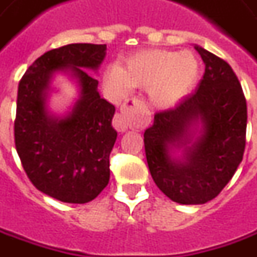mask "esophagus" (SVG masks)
Returning a JSON list of instances; mask_svg holds the SVG:
<instances>
[{
    "instance_id": "esophagus-1",
    "label": "esophagus",
    "mask_w": 257,
    "mask_h": 257,
    "mask_svg": "<svg viewBox=\"0 0 257 257\" xmlns=\"http://www.w3.org/2000/svg\"><path fill=\"white\" fill-rule=\"evenodd\" d=\"M144 121V103L139 99H130L123 103L120 113L114 117V128L125 132L128 127L140 125Z\"/></svg>"
}]
</instances>
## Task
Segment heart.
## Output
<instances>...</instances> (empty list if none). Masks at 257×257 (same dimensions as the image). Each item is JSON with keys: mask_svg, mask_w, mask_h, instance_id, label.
I'll list each match as a JSON object with an SVG mask.
<instances>
[{"mask_svg": "<svg viewBox=\"0 0 257 257\" xmlns=\"http://www.w3.org/2000/svg\"><path fill=\"white\" fill-rule=\"evenodd\" d=\"M201 76V63L192 52L147 49L130 56L121 68H108L104 82L118 96L132 87L147 89L157 108H170L188 94Z\"/></svg>", "mask_w": 257, "mask_h": 257, "instance_id": "b5f03b06", "label": "heart"}]
</instances>
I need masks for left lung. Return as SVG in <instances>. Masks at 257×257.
Segmentation results:
<instances>
[{
    "label": "left lung",
    "mask_w": 257,
    "mask_h": 257,
    "mask_svg": "<svg viewBox=\"0 0 257 257\" xmlns=\"http://www.w3.org/2000/svg\"><path fill=\"white\" fill-rule=\"evenodd\" d=\"M205 63L197 90L158 111L144 132L151 177L174 202L205 204L219 195L243 158L247 108L235 72L195 45ZM181 150V156H173Z\"/></svg>",
    "instance_id": "left-lung-1"
}]
</instances>
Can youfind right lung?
Returning a JSON list of instances; mask_svg holds the SVG:
<instances>
[{
    "label": "right lung",
    "instance_id": "right-lung-1",
    "mask_svg": "<svg viewBox=\"0 0 257 257\" xmlns=\"http://www.w3.org/2000/svg\"><path fill=\"white\" fill-rule=\"evenodd\" d=\"M104 56L106 45H65L38 58L18 86L14 124L17 153L35 188L62 202H90L110 180L116 107L101 99L99 82L87 73L97 70ZM58 70L69 71L81 89L65 117H55L46 106L50 80Z\"/></svg>",
    "mask_w": 257,
    "mask_h": 257
}]
</instances>
